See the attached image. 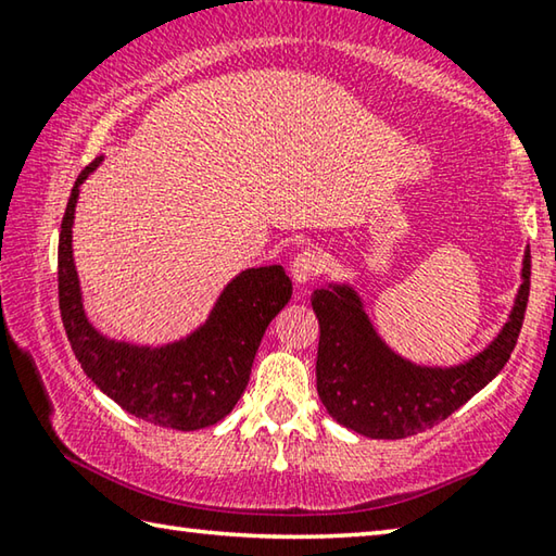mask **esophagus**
<instances>
[{
  "label": "esophagus",
  "instance_id": "1",
  "mask_svg": "<svg viewBox=\"0 0 556 556\" xmlns=\"http://www.w3.org/2000/svg\"><path fill=\"white\" fill-rule=\"evenodd\" d=\"M326 267V257L318 250H304L299 252L291 262V277H294L296 285H306V281L316 279Z\"/></svg>",
  "mask_w": 556,
  "mask_h": 556
}]
</instances>
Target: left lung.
Masks as SVG:
<instances>
[{"label":"left lung","mask_w":556,"mask_h":556,"mask_svg":"<svg viewBox=\"0 0 556 556\" xmlns=\"http://www.w3.org/2000/svg\"><path fill=\"white\" fill-rule=\"evenodd\" d=\"M530 296V250L522 285L503 331L470 361L454 368H427L404 361L375 333L357 291L328 285L314 291L312 306L321 326L316 390L328 414L370 439H404L431 429L483 390L515 351Z\"/></svg>","instance_id":"1"}]
</instances>
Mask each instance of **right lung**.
I'll return each mask as SVG.
<instances>
[{"instance_id":"add662e5","label":"right lung","mask_w":556,"mask_h":556,"mask_svg":"<svg viewBox=\"0 0 556 556\" xmlns=\"http://www.w3.org/2000/svg\"><path fill=\"white\" fill-rule=\"evenodd\" d=\"M102 159L75 181L59 238V306L80 368L122 409L149 425L195 431L228 417L248 388L267 326L291 299L285 267L244 269L223 289L199 331L162 348L129 345L98 333L83 312L73 265V215L78 188Z\"/></svg>"}]
</instances>
